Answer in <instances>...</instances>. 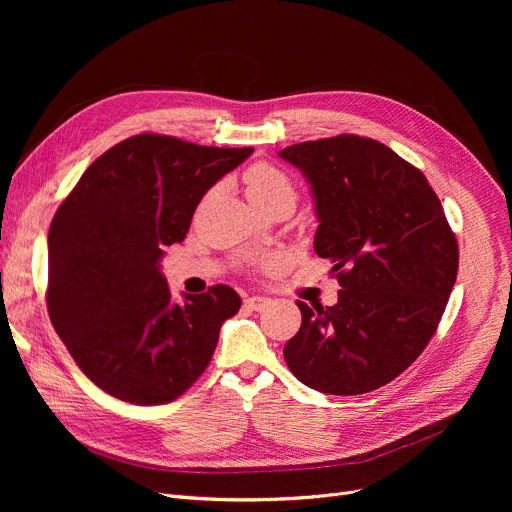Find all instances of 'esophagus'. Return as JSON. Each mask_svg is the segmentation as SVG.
<instances>
[{"label":"esophagus","mask_w":512,"mask_h":512,"mask_svg":"<svg viewBox=\"0 0 512 512\" xmlns=\"http://www.w3.org/2000/svg\"><path fill=\"white\" fill-rule=\"evenodd\" d=\"M270 299H265V297H249L247 301H245V305L251 309V311H263V309H267L270 307Z\"/></svg>","instance_id":"obj_1"}]
</instances>
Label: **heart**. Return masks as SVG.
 <instances>
[{"label":"heart","mask_w":512,"mask_h":512,"mask_svg":"<svg viewBox=\"0 0 512 512\" xmlns=\"http://www.w3.org/2000/svg\"><path fill=\"white\" fill-rule=\"evenodd\" d=\"M245 182H247L251 201H267L278 195H290V197L294 195L292 182L288 180V176L276 166L265 164V161L253 164L245 172Z\"/></svg>","instance_id":"b5f03b06"}]
</instances>
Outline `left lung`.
Returning <instances> with one entry per match:
<instances>
[{
  "mask_svg": "<svg viewBox=\"0 0 512 512\" xmlns=\"http://www.w3.org/2000/svg\"><path fill=\"white\" fill-rule=\"evenodd\" d=\"M280 157L311 184L313 247L342 286L332 307L297 301L303 321L286 365L324 394L378 390L436 334L459 272L456 236L423 172L378 141L338 134Z\"/></svg>",
  "mask_w": 512,
  "mask_h": 512,
  "instance_id": "1",
  "label": "left lung"
}]
</instances>
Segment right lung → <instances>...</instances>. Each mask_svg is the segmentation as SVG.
I'll list each match as a JSON object with an SVG mask.
<instances>
[{"instance_id": "obj_1", "label": "right lung", "mask_w": 512, "mask_h": 512, "mask_svg": "<svg viewBox=\"0 0 512 512\" xmlns=\"http://www.w3.org/2000/svg\"><path fill=\"white\" fill-rule=\"evenodd\" d=\"M251 153L143 132L97 157L53 215L49 319L103 392L166 405L207 369L240 297L215 284L174 303L159 261L203 195Z\"/></svg>"}]
</instances>
